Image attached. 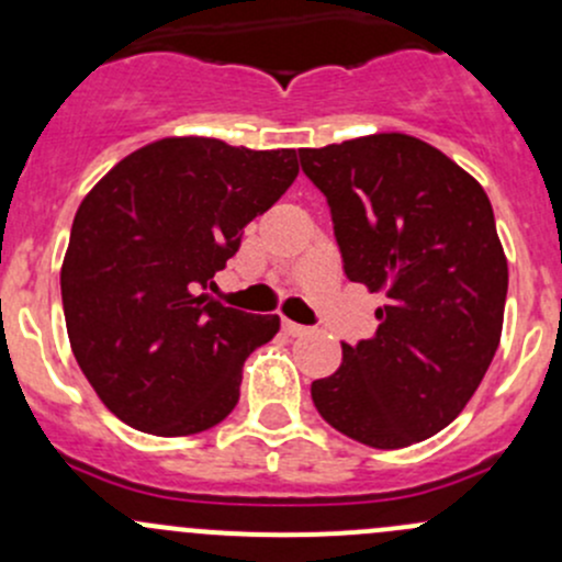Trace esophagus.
<instances>
[{
  "label": "esophagus",
  "mask_w": 562,
  "mask_h": 562,
  "mask_svg": "<svg viewBox=\"0 0 562 562\" xmlns=\"http://www.w3.org/2000/svg\"><path fill=\"white\" fill-rule=\"evenodd\" d=\"M282 331H285L288 337H304V334H310V326H302V323H293V321H282Z\"/></svg>",
  "instance_id": "esophagus-1"
}]
</instances>
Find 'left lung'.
I'll list each match as a JSON object with an SVG mask.
<instances>
[{"label": "left lung", "instance_id": "1", "mask_svg": "<svg viewBox=\"0 0 562 562\" xmlns=\"http://www.w3.org/2000/svg\"><path fill=\"white\" fill-rule=\"evenodd\" d=\"M326 195L350 282L386 304L372 339L313 383L323 418L372 449L432 438L462 413L501 342L508 263L479 181L402 133L299 149Z\"/></svg>", "mask_w": 562, "mask_h": 562}]
</instances>
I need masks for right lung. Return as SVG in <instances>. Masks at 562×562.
Returning a JSON list of instances; mask_svg holds the SVG:
<instances>
[{"label":"right lung","instance_id":"add662e5","mask_svg":"<svg viewBox=\"0 0 562 562\" xmlns=\"http://www.w3.org/2000/svg\"><path fill=\"white\" fill-rule=\"evenodd\" d=\"M299 176L296 151L166 138L83 198L61 263L78 367L103 405L162 438L195 435L239 402L241 367L280 328L206 296L249 220Z\"/></svg>","mask_w":562,"mask_h":562}]
</instances>
